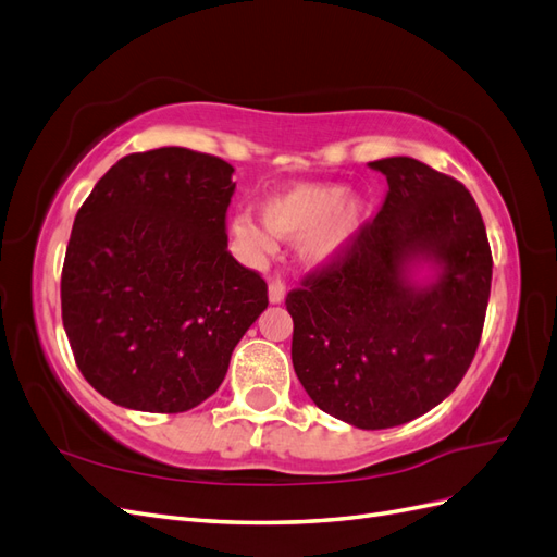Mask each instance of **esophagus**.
Segmentation results:
<instances>
[{
    "mask_svg": "<svg viewBox=\"0 0 557 557\" xmlns=\"http://www.w3.org/2000/svg\"><path fill=\"white\" fill-rule=\"evenodd\" d=\"M269 299H272L274 305H278V301L285 299V283L278 276L269 278Z\"/></svg>",
    "mask_w": 557,
    "mask_h": 557,
    "instance_id": "obj_1",
    "label": "esophagus"
}]
</instances>
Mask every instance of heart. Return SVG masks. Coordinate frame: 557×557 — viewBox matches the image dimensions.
Segmentation results:
<instances>
[{"label": "heart", "instance_id": "obj_1", "mask_svg": "<svg viewBox=\"0 0 557 557\" xmlns=\"http://www.w3.org/2000/svg\"><path fill=\"white\" fill-rule=\"evenodd\" d=\"M262 215L276 237L299 239L305 260L323 264L339 256L356 237L364 221V201L356 195H344L336 183H301L269 197ZM232 232L252 252L274 248L272 235L250 215L234 218Z\"/></svg>", "mask_w": 557, "mask_h": 557}]
</instances>
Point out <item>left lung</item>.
<instances>
[{
	"mask_svg": "<svg viewBox=\"0 0 557 557\" xmlns=\"http://www.w3.org/2000/svg\"><path fill=\"white\" fill-rule=\"evenodd\" d=\"M387 178L383 205L350 244L285 297L293 367L318 409L360 430H385L444 401L476 356L493 281L481 211L465 185L413 158L369 162ZM445 267L428 289L400 262Z\"/></svg>",
	"mask_w": 557,
	"mask_h": 557,
	"instance_id": "8db88e82",
	"label": "left lung"
}]
</instances>
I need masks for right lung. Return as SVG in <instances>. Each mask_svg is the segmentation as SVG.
<instances>
[{
    "mask_svg": "<svg viewBox=\"0 0 557 557\" xmlns=\"http://www.w3.org/2000/svg\"><path fill=\"white\" fill-rule=\"evenodd\" d=\"M232 174L221 158L164 146L117 160L81 205L62 325L83 379L113 404L190 411L267 309V281L227 250Z\"/></svg>",
    "mask_w": 557,
    "mask_h": 557,
    "instance_id": "1",
    "label": "right lung"
}]
</instances>
